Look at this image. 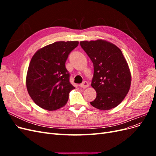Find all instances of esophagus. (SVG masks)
I'll return each mask as SVG.
<instances>
[{
	"label": "esophagus",
	"instance_id": "esophagus-1",
	"mask_svg": "<svg viewBox=\"0 0 156 156\" xmlns=\"http://www.w3.org/2000/svg\"><path fill=\"white\" fill-rule=\"evenodd\" d=\"M80 87L83 88H87V87H88V82H87V81H84L83 83L80 84Z\"/></svg>",
	"mask_w": 156,
	"mask_h": 156
}]
</instances>
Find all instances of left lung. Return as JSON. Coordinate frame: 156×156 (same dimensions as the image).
I'll return each instance as SVG.
<instances>
[{
  "instance_id": "left-lung-1",
  "label": "left lung",
  "mask_w": 156,
  "mask_h": 156,
  "mask_svg": "<svg viewBox=\"0 0 156 156\" xmlns=\"http://www.w3.org/2000/svg\"><path fill=\"white\" fill-rule=\"evenodd\" d=\"M94 65L91 86L96 98L90 104L98 109L110 110L124 100L131 85V73L121 50L103 40L80 42Z\"/></svg>"
}]
</instances>
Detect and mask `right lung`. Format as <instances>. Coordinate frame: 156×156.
I'll return each mask as SVG.
<instances>
[{
  "label": "right lung",
  "instance_id": "obj_1",
  "mask_svg": "<svg viewBox=\"0 0 156 156\" xmlns=\"http://www.w3.org/2000/svg\"><path fill=\"white\" fill-rule=\"evenodd\" d=\"M78 44L77 41H56L39 49L32 56L26 84L37 105L54 111L67 103L69 93L75 87L69 82L70 75L65 64Z\"/></svg>",
  "mask_w": 156,
  "mask_h": 156
}]
</instances>
